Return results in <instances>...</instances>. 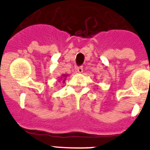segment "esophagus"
Returning a JSON list of instances; mask_svg holds the SVG:
<instances>
[{
  "label": "esophagus",
  "instance_id": "1",
  "mask_svg": "<svg viewBox=\"0 0 150 150\" xmlns=\"http://www.w3.org/2000/svg\"><path fill=\"white\" fill-rule=\"evenodd\" d=\"M75 71L77 73H82L83 71V68H82V66H79L78 68H75Z\"/></svg>",
  "mask_w": 150,
  "mask_h": 150
}]
</instances>
